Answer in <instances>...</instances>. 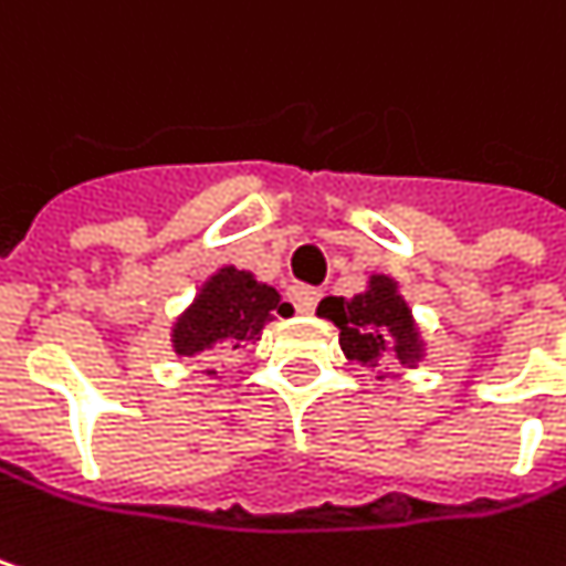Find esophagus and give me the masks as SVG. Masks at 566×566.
I'll list each match as a JSON object with an SVG mask.
<instances>
[{"instance_id":"1","label":"esophagus","mask_w":566,"mask_h":566,"mask_svg":"<svg viewBox=\"0 0 566 566\" xmlns=\"http://www.w3.org/2000/svg\"><path fill=\"white\" fill-rule=\"evenodd\" d=\"M290 300H293L300 315H312L318 300H322V293L318 290H308V286H296V290H290Z\"/></svg>"}]
</instances>
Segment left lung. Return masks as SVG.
<instances>
[{"instance_id": "obj_1", "label": "left lung", "mask_w": 566, "mask_h": 566, "mask_svg": "<svg viewBox=\"0 0 566 566\" xmlns=\"http://www.w3.org/2000/svg\"><path fill=\"white\" fill-rule=\"evenodd\" d=\"M315 315L338 328L344 357L374 370L377 380L399 377L402 370H412L424 360L428 344L419 322L389 273H370L367 286L350 300L325 296ZM384 363H392L394 370L384 368Z\"/></svg>"}]
</instances>
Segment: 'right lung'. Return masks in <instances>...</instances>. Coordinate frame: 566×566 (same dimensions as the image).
I'll use <instances>...</instances> for the list:
<instances>
[{"mask_svg":"<svg viewBox=\"0 0 566 566\" xmlns=\"http://www.w3.org/2000/svg\"><path fill=\"white\" fill-rule=\"evenodd\" d=\"M286 308L290 305L280 303V293L261 283L251 270L224 263L202 280L192 303L174 318L170 347L174 354L189 360L228 354L244 344L261 342L263 328L273 322V315H283ZM202 374L219 377V370Z\"/></svg>","mask_w":566,"mask_h":566,"instance_id":"right-lung-1","label":"right lung"}]
</instances>
